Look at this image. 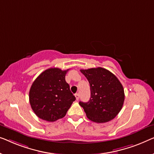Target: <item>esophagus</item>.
Wrapping results in <instances>:
<instances>
[{"label":"esophagus","mask_w":154,"mask_h":154,"mask_svg":"<svg viewBox=\"0 0 154 154\" xmlns=\"http://www.w3.org/2000/svg\"><path fill=\"white\" fill-rule=\"evenodd\" d=\"M75 99H76V101H79V94H75Z\"/></svg>","instance_id":"obj_1"}]
</instances>
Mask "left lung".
Returning a JSON list of instances; mask_svg holds the SVG:
<instances>
[{
    "label": "left lung",
    "mask_w": 154,
    "mask_h": 154,
    "mask_svg": "<svg viewBox=\"0 0 154 154\" xmlns=\"http://www.w3.org/2000/svg\"><path fill=\"white\" fill-rule=\"evenodd\" d=\"M90 85L91 97L87 103L80 101L89 119L105 123L120 112L124 101L123 86L110 71L101 67L81 69Z\"/></svg>",
    "instance_id": "obj_1"
}]
</instances>
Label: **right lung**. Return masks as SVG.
<instances>
[{
    "instance_id": "add662e5",
    "label": "right lung",
    "mask_w": 154,
    "mask_h": 154,
    "mask_svg": "<svg viewBox=\"0 0 154 154\" xmlns=\"http://www.w3.org/2000/svg\"><path fill=\"white\" fill-rule=\"evenodd\" d=\"M69 69L50 68L42 72L31 86L29 101L37 117L47 122L63 118L75 97L65 81Z\"/></svg>"
}]
</instances>
